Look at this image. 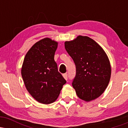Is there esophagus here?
<instances>
[{
	"mask_svg": "<svg viewBox=\"0 0 128 128\" xmlns=\"http://www.w3.org/2000/svg\"><path fill=\"white\" fill-rule=\"evenodd\" d=\"M63 77H64V78L66 79V80H67V78H68V76H67V73H64V74H63Z\"/></svg>",
	"mask_w": 128,
	"mask_h": 128,
	"instance_id": "obj_1",
	"label": "esophagus"
}]
</instances>
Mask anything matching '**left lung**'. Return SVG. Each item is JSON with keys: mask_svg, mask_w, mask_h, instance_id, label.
<instances>
[{"mask_svg": "<svg viewBox=\"0 0 128 128\" xmlns=\"http://www.w3.org/2000/svg\"><path fill=\"white\" fill-rule=\"evenodd\" d=\"M76 66L72 86L79 98L86 102L105 92L111 78L110 60L102 47L88 36H79L64 43Z\"/></svg>", "mask_w": 128, "mask_h": 128, "instance_id": "8db88e82", "label": "left lung"}]
</instances>
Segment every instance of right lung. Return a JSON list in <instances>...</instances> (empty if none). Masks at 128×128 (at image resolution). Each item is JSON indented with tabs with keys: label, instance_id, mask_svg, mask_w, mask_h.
Returning <instances> with one entry per match:
<instances>
[{
	"label": "right lung",
	"instance_id": "right-lung-1",
	"mask_svg": "<svg viewBox=\"0 0 128 128\" xmlns=\"http://www.w3.org/2000/svg\"><path fill=\"white\" fill-rule=\"evenodd\" d=\"M58 42L49 38L38 41L26 54L22 76L28 92L43 104L54 102L66 80L58 70L54 55Z\"/></svg>",
	"mask_w": 128,
	"mask_h": 128
}]
</instances>
